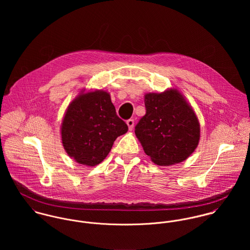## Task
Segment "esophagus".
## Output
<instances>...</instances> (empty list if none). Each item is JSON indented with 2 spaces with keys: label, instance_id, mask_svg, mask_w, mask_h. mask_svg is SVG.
I'll use <instances>...</instances> for the list:
<instances>
[{
  "label": "esophagus",
  "instance_id": "34e87169",
  "mask_svg": "<svg viewBox=\"0 0 250 250\" xmlns=\"http://www.w3.org/2000/svg\"><path fill=\"white\" fill-rule=\"evenodd\" d=\"M126 123H127V125H128V127H129V130H133L134 129V125H135V121H134V119H128L127 121H126Z\"/></svg>",
  "mask_w": 250,
  "mask_h": 250
}]
</instances>
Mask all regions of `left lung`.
Listing matches in <instances>:
<instances>
[{
	"instance_id": "left-lung-1",
	"label": "left lung",
	"mask_w": 250,
	"mask_h": 250,
	"mask_svg": "<svg viewBox=\"0 0 250 250\" xmlns=\"http://www.w3.org/2000/svg\"><path fill=\"white\" fill-rule=\"evenodd\" d=\"M146 113L135 127L143 150L159 166L183 162L196 148L200 127L195 113L176 89L148 93Z\"/></svg>"
}]
</instances>
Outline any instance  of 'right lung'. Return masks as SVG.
Here are the masks:
<instances>
[{
    "label": "right lung",
    "mask_w": 250,
    "mask_h": 250,
    "mask_svg": "<svg viewBox=\"0 0 250 250\" xmlns=\"http://www.w3.org/2000/svg\"><path fill=\"white\" fill-rule=\"evenodd\" d=\"M128 131L106 91L78 96L69 105L62 126V144L77 163L94 167L109 153L117 137Z\"/></svg>",
    "instance_id": "obj_1"
}]
</instances>
